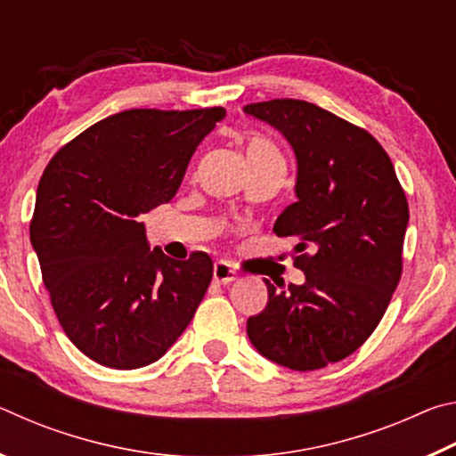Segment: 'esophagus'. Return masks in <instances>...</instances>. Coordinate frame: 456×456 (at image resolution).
I'll use <instances>...</instances> for the list:
<instances>
[{"mask_svg": "<svg viewBox=\"0 0 456 456\" xmlns=\"http://www.w3.org/2000/svg\"><path fill=\"white\" fill-rule=\"evenodd\" d=\"M213 280L221 285H227L237 280V272L233 265L227 264V261H217V264L213 265Z\"/></svg>", "mask_w": 456, "mask_h": 456, "instance_id": "34e87169", "label": "esophagus"}]
</instances>
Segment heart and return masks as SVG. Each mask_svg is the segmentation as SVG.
I'll use <instances>...</instances> for the list:
<instances>
[{"instance_id":"b5f03b06","label":"heart","mask_w":456,"mask_h":456,"mask_svg":"<svg viewBox=\"0 0 456 456\" xmlns=\"http://www.w3.org/2000/svg\"><path fill=\"white\" fill-rule=\"evenodd\" d=\"M247 160L253 159H267V157H280V152L273 146V142L269 138L261 136V134H251L249 141H247Z\"/></svg>"}]
</instances>
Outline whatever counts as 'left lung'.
<instances>
[{"label": "left lung", "mask_w": 456, "mask_h": 456, "mask_svg": "<svg viewBox=\"0 0 456 456\" xmlns=\"http://www.w3.org/2000/svg\"><path fill=\"white\" fill-rule=\"evenodd\" d=\"M243 112L280 130L296 154L297 199L273 231L299 237L293 264L305 273L304 285L288 289L265 280L267 305L247 320V336L275 364L320 370L356 352L390 304L403 275L406 195L364 128L293 98Z\"/></svg>", "instance_id": "8db88e82"}]
</instances>
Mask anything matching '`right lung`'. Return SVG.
Wrapping results in <instances>:
<instances>
[{"label": "right lung", "instance_id": "right-lung-1", "mask_svg": "<svg viewBox=\"0 0 456 456\" xmlns=\"http://www.w3.org/2000/svg\"><path fill=\"white\" fill-rule=\"evenodd\" d=\"M225 108H134L92 125L53 154L37 184L29 239L66 336L98 364L157 362L195 315L213 277L151 251L138 215L168 203Z\"/></svg>", "mask_w": 456, "mask_h": 456}]
</instances>
